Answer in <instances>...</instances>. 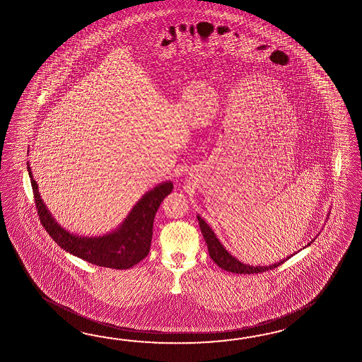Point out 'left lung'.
I'll return each mask as SVG.
<instances>
[{
  "label": "left lung",
  "mask_w": 362,
  "mask_h": 362,
  "mask_svg": "<svg viewBox=\"0 0 362 362\" xmlns=\"http://www.w3.org/2000/svg\"><path fill=\"white\" fill-rule=\"evenodd\" d=\"M197 220H199V225H200L202 234H203L204 239H205V243H206V246H208V252H209L211 259H212L213 262L218 265L220 268L228 271V272L238 274L267 272V271H269V269L277 268L279 265L284 264V262H286L288 259H291V256L296 255V254H293V255L288 256L286 259L280 260L279 263H274V264L271 265H257V267H254V265L243 264V263L239 262L238 259H235L234 256H231V254H229V252L226 251V248L221 245L220 240L217 239L216 234L213 233V230L209 228V225H208L200 216H197ZM310 243H313V242H310Z\"/></svg>",
  "instance_id": "obj_1"
}]
</instances>
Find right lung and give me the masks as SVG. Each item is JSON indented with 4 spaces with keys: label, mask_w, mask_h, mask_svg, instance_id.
<instances>
[{
    "label": "right lung",
    "mask_w": 362,
    "mask_h": 362,
    "mask_svg": "<svg viewBox=\"0 0 362 362\" xmlns=\"http://www.w3.org/2000/svg\"><path fill=\"white\" fill-rule=\"evenodd\" d=\"M31 179L36 209L42 225L49 237L71 255L78 256L91 264L112 269H128L140 263L149 254L153 237V222L159 205L171 194L174 185L165 182L146 192L136 204L123 223L112 233L102 237H78L62 229L43 203L30 165L27 162Z\"/></svg>",
    "instance_id": "add662e5"
}]
</instances>
